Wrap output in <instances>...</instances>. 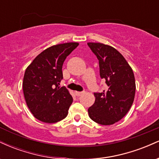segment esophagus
<instances>
[{
    "mask_svg": "<svg viewBox=\"0 0 159 159\" xmlns=\"http://www.w3.org/2000/svg\"><path fill=\"white\" fill-rule=\"evenodd\" d=\"M84 93V92H75V95L77 96H81Z\"/></svg>",
    "mask_w": 159,
    "mask_h": 159,
    "instance_id": "esophagus-1",
    "label": "esophagus"
}]
</instances>
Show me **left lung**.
<instances>
[{"label":"left lung","instance_id":"left-lung-1","mask_svg":"<svg viewBox=\"0 0 159 159\" xmlns=\"http://www.w3.org/2000/svg\"><path fill=\"white\" fill-rule=\"evenodd\" d=\"M98 60L101 78L107 89L95 93V102L88 108L90 119L104 125H112L125 116L132 107L135 94L132 69L116 49L98 43H88Z\"/></svg>","mask_w":159,"mask_h":159}]
</instances>
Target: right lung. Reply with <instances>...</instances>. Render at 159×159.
Returning a JSON list of instances; mask_svg holds the SVG:
<instances>
[{"label": "right lung", "instance_id": "add662e5", "mask_svg": "<svg viewBox=\"0 0 159 159\" xmlns=\"http://www.w3.org/2000/svg\"><path fill=\"white\" fill-rule=\"evenodd\" d=\"M78 45V43H67L49 47L25 70L22 84L25 101L30 112L43 123H57L68 114L73 98L66 87H60L62 66Z\"/></svg>", "mask_w": 159, "mask_h": 159}]
</instances>
